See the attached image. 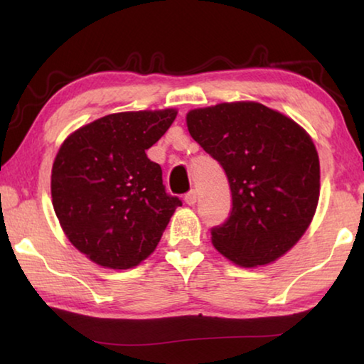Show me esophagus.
Wrapping results in <instances>:
<instances>
[{"mask_svg": "<svg viewBox=\"0 0 364 364\" xmlns=\"http://www.w3.org/2000/svg\"><path fill=\"white\" fill-rule=\"evenodd\" d=\"M196 200H197V193L194 189H191L189 193L184 194V202H186L188 205H194Z\"/></svg>", "mask_w": 364, "mask_h": 364, "instance_id": "34e87169", "label": "esophagus"}]
</instances>
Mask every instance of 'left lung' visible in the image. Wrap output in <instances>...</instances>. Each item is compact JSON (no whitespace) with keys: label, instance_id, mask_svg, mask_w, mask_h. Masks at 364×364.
Wrapping results in <instances>:
<instances>
[{"label":"left lung","instance_id":"1","mask_svg":"<svg viewBox=\"0 0 364 364\" xmlns=\"http://www.w3.org/2000/svg\"><path fill=\"white\" fill-rule=\"evenodd\" d=\"M188 130L223 167L231 212L212 242L241 267L284 255L306 231L319 199V159L304 128L258 102L194 109Z\"/></svg>","mask_w":364,"mask_h":364}]
</instances>
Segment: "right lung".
Segmentation results:
<instances>
[{"mask_svg":"<svg viewBox=\"0 0 364 364\" xmlns=\"http://www.w3.org/2000/svg\"><path fill=\"white\" fill-rule=\"evenodd\" d=\"M175 117V109L110 114L60 146L51 175L54 212L69 241L101 267H136L181 205L146 156Z\"/></svg>","mask_w":364,"mask_h":364,"instance_id":"right-lung-1","label":"right lung"}]
</instances>
